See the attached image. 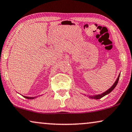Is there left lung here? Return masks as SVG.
<instances>
[{"mask_svg":"<svg viewBox=\"0 0 132 132\" xmlns=\"http://www.w3.org/2000/svg\"><path fill=\"white\" fill-rule=\"evenodd\" d=\"M119 77H120V74L119 75V76H118V77L117 78V80H116V81H115L114 84H113V85L111 86V87L110 88V89H108L107 91H106L105 92L102 93V94H99V95H96V96H89L90 98H91V99H101V98L103 97V96H105V95L109 94L110 93H111V91H113V89H114V88L116 87V85H117L118 83V81H119Z\"/></svg>","mask_w":132,"mask_h":132,"instance_id":"left-lung-1","label":"left lung"}]
</instances>
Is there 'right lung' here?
I'll return each instance as SVG.
<instances>
[{
  "label": "right lung",
  "mask_w": 132,
  "mask_h": 132,
  "mask_svg": "<svg viewBox=\"0 0 132 132\" xmlns=\"http://www.w3.org/2000/svg\"><path fill=\"white\" fill-rule=\"evenodd\" d=\"M25 98H26V99H34L35 97H26V96H24Z\"/></svg>",
  "instance_id": "right-lung-1"
}]
</instances>
